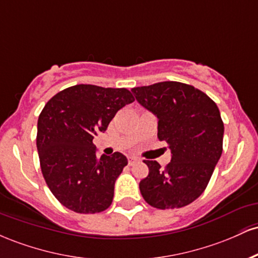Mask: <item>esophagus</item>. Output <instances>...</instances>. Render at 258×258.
<instances>
[{"label":"esophagus","instance_id":"34e87169","mask_svg":"<svg viewBox=\"0 0 258 258\" xmlns=\"http://www.w3.org/2000/svg\"><path fill=\"white\" fill-rule=\"evenodd\" d=\"M138 161L137 158H128V165H133Z\"/></svg>","mask_w":258,"mask_h":258}]
</instances>
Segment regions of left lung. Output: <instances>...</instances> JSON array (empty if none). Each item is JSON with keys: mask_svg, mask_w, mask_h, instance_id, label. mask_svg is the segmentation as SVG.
I'll use <instances>...</instances> for the list:
<instances>
[{"mask_svg": "<svg viewBox=\"0 0 258 258\" xmlns=\"http://www.w3.org/2000/svg\"><path fill=\"white\" fill-rule=\"evenodd\" d=\"M137 102L158 117V138L167 142L171 162L144 160L149 174L142 197L156 209H178L203 194L222 155L224 126L216 103L204 92L176 81L132 88Z\"/></svg>", "mask_w": 258, "mask_h": 258, "instance_id": "left-lung-1", "label": "left lung"}]
</instances>
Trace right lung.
I'll return each instance as SVG.
<instances>
[{"instance_id": "1", "label": "right lung", "mask_w": 258, "mask_h": 258, "mask_svg": "<svg viewBox=\"0 0 258 258\" xmlns=\"http://www.w3.org/2000/svg\"><path fill=\"white\" fill-rule=\"evenodd\" d=\"M133 100L126 88L76 85L44 105L37 121L38 158L43 178L61 205L78 214H97L111 205L127 158L119 152L98 158L93 138Z\"/></svg>"}]
</instances>
